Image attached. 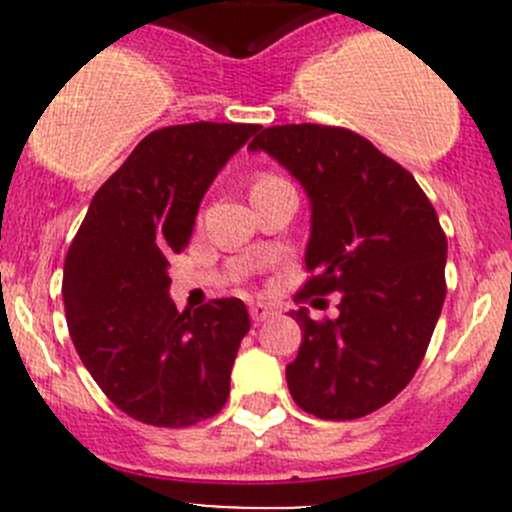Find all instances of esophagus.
Listing matches in <instances>:
<instances>
[{"label": "esophagus", "mask_w": 512, "mask_h": 512, "mask_svg": "<svg viewBox=\"0 0 512 512\" xmlns=\"http://www.w3.org/2000/svg\"><path fill=\"white\" fill-rule=\"evenodd\" d=\"M272 314H275V309L267 307V304H262V302H252L250 304V317H252V322H255V324L265 322V319L272 317Z\"/></svg>", "instance_id": "esophagus-1"}]
</instances>
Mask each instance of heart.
Listing matches in <instances>:
<instances>
[{
    "label": "heart",
    "instance_id": "obj_1",
    "mask_svg": "<svg viewBox=\"0 0 512 512\" xmlns=\"http://www.w3.org/2000/svg\"><path fill=\"white\" fill-rule=\"evenodd\" d=\"M275 180H280V178L272 173H260L255 178V183H252V188H262V185H270V183H275Z\"/></svg>",
    "mask_w": 512,
    "mask_h": 512
}]
</instances>
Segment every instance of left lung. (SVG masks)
I'll return each instance as SVG.
<instances>
[{"label": "left lung", "mask_w": 512, "mask_h": 512, "mask_svg": "<svg viewBox=\"0 0 512 512\" xmlns=\"http://www.w3.org/2000/svg\"><path fill=\"white\" fill-rule=\"evenodd\" d=\"M250 151L280 160L312 200L309 277L294 299L342 292L337 319L292 312L302 344L287 364L289 394L327 421L371 414L414 379L446 299L436 210L404 165L349 128L270 126Z\"/></svg>", "instance_id": "left-lung-1"}]
</instances>
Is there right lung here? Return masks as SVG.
I'll return each instance as SVG.
<instances>
[{
	"label": "right lung",
	"instance_id": "obj_1",
	"mask_svg": "<svg viewBox=\"0 0 512 512\" xmlns=\"http://www.w3.org/2000/svg\"><path fill=\"white\" fill-rule=\"evenodd\" d=\"M255 123H183L148 133L96 190L64 262L71 342L98 389L131 418L195 426L230 396L250 332L242 299L193 314L168 297V260L190 242L200 200Z\"/></svg>",
	"mask_w": 512,
	"mask_h": 512
}]
</instances>
